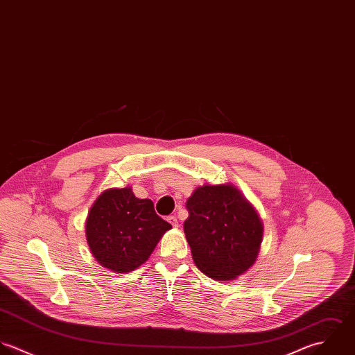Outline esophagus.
Here are the masks:
<instances>
[{
    "mask_svg": "<svg viewBox=\"0 0 355 355\" xmlns=\"http://www.w3.org/2000/svg\"><path fill=\"white\" fill-rule=\"evenodd\" d=\"M168 222L176 229V227H179V222H178V218L176 216H169L168 218Z\"/></svg>",
    "mask_w": 355,
    "mask_h": 355,
    "instance_id": "1",
    "label": "esophagus"
}]
</instances>
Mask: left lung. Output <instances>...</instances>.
I'll use <instances>...</instances> for the list:
<instances>
[{
  "label": "left lung",
  "mask_w": 355,
  "mask_h": 355,
  "mask_svg": "<svg viewBox=\"0 0 355 355\" xmlns=\"http://www.w3.org/2000/svg\"><path fill=\"white\" fill-rule=\"evenodd\" d=\"M184 234L196 266L215 281H233L256 261L263 222L232 183L204 184L186 202Z\"/></svg>",
  "instance_id": "1"
}]
</instances>
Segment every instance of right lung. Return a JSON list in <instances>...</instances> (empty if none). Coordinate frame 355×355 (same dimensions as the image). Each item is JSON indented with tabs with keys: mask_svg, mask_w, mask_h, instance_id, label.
Segmentation results:
<instances>
[{
	"mask_svg": "<svg viewBox=\"0 0 355 355\" xmlns=\"http://www.w3.org/2000/svg\"><path fill=\"white\" fill-rule=\"evenodd\" d=\"M172 226L161 219L148 198H137L132 187L107 189L91 207L85 236L96 261L126 274L147 261L158 241Z\"/></svg>",
	"mask_w": 355,
	"mask_h": 355,
	"instance_id": "1",
	"label": "right lung"
}]
</instances>
